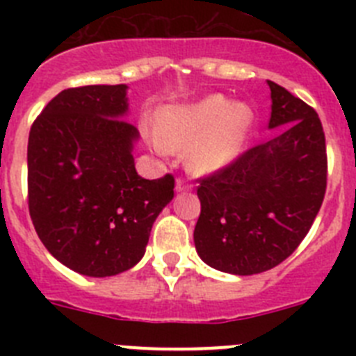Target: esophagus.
I'll return each instance as SVG.
<instances>
[{"instance_id": "34e87169", "label": "esophagus", "mask_w": 356, "mask_h": 356, "mask_svg": "<svg viewBox=\"0 0 356 356\" xmlns=\"http://www.w3.org/2000/svg\"><path fill=\"white\" fill-rule=\"evenodd\" d=\"M191 188H193V185L187 184V181L181 180V178L176 180V193H185V191H191Z\"/></svg>"}]
</instances>
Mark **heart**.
<instances>
[{
  "mask_svg": "<svg viewBox=\"0 0 356 356\" xmlns=\"http://www.w3.org/2000/svg\"><path fill=\"white\" fill-rule=\"evenodd\" d=\"M251 127L250 106L213 94L200 102L165 106L156 119L153 144L163 153L185 149L188 171L212 175L238 159Z\"/></svg>",
  "mask_w": 356,
  "mask_h": 356,
  "instance_id": "heart-1",
  "label": "heart"
}]
</instances>
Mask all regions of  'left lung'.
<instances>
[{
	"instance_id": "1",
	"label": "left lung",
	"mask_w": 356,
	"mask_h": 356,
	"mask_svg": "<svg viewBox=\"0 0 356 356\" xmlns=\"http://www.w3.org/2000/svg\"><path fill=\"white\" fill-rule=\"evenodd\" d=\"M273 139L201 178L194 244L217 271H269L301 244L326 193V143L316 110L267 80Z\"/></svg>"
}]
</instances>
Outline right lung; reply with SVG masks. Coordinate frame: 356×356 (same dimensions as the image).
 Instances as JSON below:
<instances>
[{
    "instance_id": "1",
    "label": "right lung",
    "mask_w": 356,
    "mask_h": 356,
    "mask_svg": "<svg viewBox=\"0 0 356 356\" xmlns=\"http://www.w3.org/2000/svg\"><path fill=\"white\" fill-rule=\"evenodd\" d=\"M127 85L65 89L44 106L28 139V209L46 250L94 278L128 271L175 196V178L137 175L139 130L124 121Z\"/></svg>"
}]
</instances>
